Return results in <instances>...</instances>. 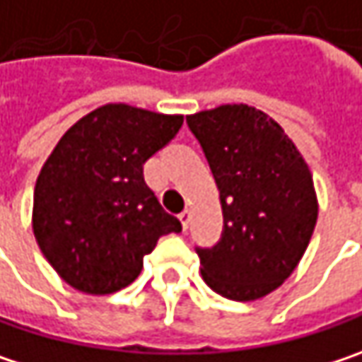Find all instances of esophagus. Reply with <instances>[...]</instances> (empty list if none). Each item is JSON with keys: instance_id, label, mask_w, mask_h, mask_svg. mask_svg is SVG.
Listing matches in <instances>:
<instances>
[{"instance_id": "1", "label": "esophagus", "mask_w": 362, "mask_h": 362, "mask_svg": "<svg viewBox=\"0 0 362 362\" xmlns=\"http://www.w3.org/2000/svg\"><path fill=\"white\" fill-rule=\"evenodd\" d=\"M179 220H181L183 228H187V226H189V222H192V210H183V212L179 214Z\"/></svg>"}]
</instances>
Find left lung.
Returning <instances> with one entry per match:
<instances>
[{
    "label": "left lung",
    "instance_id": "8db88e82",
    "mask_svg": "<svg viewBox=\"0 0 362 362\" xmlns=\"http://www.w3.org/2000/svg\"><path fill=\"white\" fill-rule=\"evenodd\" d=\"M210 163L224 233L197 249L204 282L224 298L255 300L298 266L317 222L313 175L284 129L249 105L187 117Z\"/></svg>",
    "mask_w": 362,
    "mask_h": 362
}]
</instances>
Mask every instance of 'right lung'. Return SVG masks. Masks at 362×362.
<instances>
[{"label":"right lung","instance_id":"add662e5","mask_svg":"<svg viewBox=\"0 0 362 362\" xmlns=\"http://www.w3.org/2000/svg\"><path fill=\"white\" fill-rule=\"evenodd\" d=\"M183 115L109 103L78 119L40 168L33 230L71 288L111 295L129 286L158 239L179 233L144 181V163L168 144Z\"/></svg>","mask_w":362,"mask_h":362}]
</instances>
